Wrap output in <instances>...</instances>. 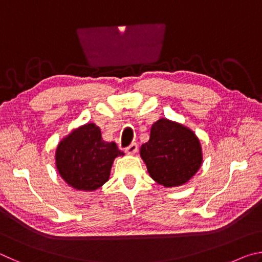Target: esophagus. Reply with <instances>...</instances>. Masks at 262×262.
<instances>
[{"instance_id": "1", "label": "esophagus", "mask_w": 262, "mask_h": 262, "mask_svg": "<svg viewBox=\"0 0 262 262\" xmlns=\"http://www.w3.org/2000/svg\"><path fill=\"white\" fill-rule=\"evenodd\" d=\"M125 151H126V154H128V155H135L136 154V151H137V144L136 143H132L129 147H127L126 149H125Z\"/></svg>"}]
</instances>
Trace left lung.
I'll use <instances>...</instances> for the list:
<instances>
[{
	"instance_id": "1",
	"label": "left lung",
	"mask_w": 262,
	"mask_h": 262,
	"mask_svg": "<svg viewBox=\"0 0 262 262\" xmlns=\"http://www.w3.org/2000/svg\"><path fill=\"white\" fill-rule=\"evenodd\" d=\"M141 158L149 176L164 187L185 185L200 170L202 148L199 137L183 123L161 118L150 129V139L142 144Z\"/></svg>"
}]
</instances>
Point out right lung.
Here are the masks:
<instances>
[{"label":"right lung","instance_id":"1","mask_svg":"<svg viewBox=\"0 0 262 262\" xmlns=\"http://www.w3.org/2000/svg\"><path fill=\"white\" fill-rule=\"evenodd\" d=\"M114 142H105L95 123L75 128L55 150V166L74 189L94 192L110 179L114 159L123 156Z\"/></svg>","mask_w":262,"mask_h":262}]
</instances>
